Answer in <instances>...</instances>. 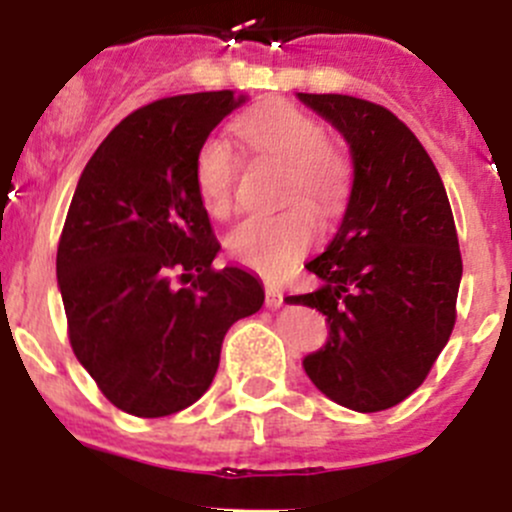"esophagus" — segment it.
Wrapping results in <instances>:
<instances>
[{
	"label": "esophagus",
	"instance_id": "1",
	"mask_svg": "<svg viewBox=\"0 0 512 512\" xmlns=\"http://www.w3.org/2000/svg\"><path fill=\"white\" fill-rule=\"evenodd\" d=\"M265 294H267V307L277 309V307H282V302H285V294H282V289H280V287L267 285Z\"/></svg>",
	"mask_w": 512,
	"mask_h": 512
}]
</instances>
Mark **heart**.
<instances>
[{"instance_id": "b5f03b06", "label": "heart", "mask_w": 512, "mask_h": 512, "mask_svg": "<svg viewBox=\"0 0 512 512\" xmlns=\"http://www.w3.org/2000/svg\"><path fill=\"white\" fill-rule=\"evenodd\" d=\"M232 131L257 158L287 168L285 198L294 203L277 215H252L237 223L227 232L225 245L240 265L262 275H280L317 240V213L308 204L327 218L342 210L352 180L349 160L327 141L322 123L292 103H272L245 113L232 123ZM193 175L203 208L215 218H225L240 175V158L230 143L220 136L205 138Z\"/></svg>"}]
</instances>
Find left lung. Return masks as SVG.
Returning a JSON list of instances; mask_svg holds the SVG:
<instances>
[{
	"mask_svg": "<svg viewBox=\"0 0 512 512\" xmlns=\"http://www.w3.org/2000/svg\"><path fill=\"white\" fill-rule=\"evenodd\" d=\"M352 148L347 213L307 270L322 280L289 304L319 309L329 339L304 359L312 384L361 414L411 396L456 324L463 262L451 203L421 141L389 108L342 94H299Z\"/></svg>",
	"mask_w": 512,
	"mask_h": 512,
	"instance_id": "obj_1",
	"label": "left lung"
}]
</instances>
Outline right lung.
<instances>
[{
	"label": "right lung",
	"instance_id": "obj_1",
	"mask_svg": "<svg viewBox=\"0 0 512 512\" xmlns=\"http://www.w3.org/2000/svg\"><path fill=\"white\" fill-rule=\"evenodd\" d=\"M242 101L203 91L138 108L96 148L71 198L56 250L69 342L131 416L195 404L227 329L265 302L250 272L213 267L220 242L193 175L198 148Z\"/></svg>",
	"mask_w": 512,
	"mask_h": 512
}]
</instances>
